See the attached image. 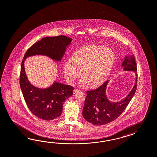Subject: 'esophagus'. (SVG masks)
<instances>
[{
    "label": "esophagus",
    "mask_w": 157,
    "mask_h": 157,
    "mask_svg": "<svg viewBox=\"0 0 157 157\" xmlns=\"http://www.w3.org/2000/svg\"><path fill=\"white\" fill-rule=\"evenodd\" d=\"M79 91H80L79 90H78V89H75V90L73 91V94H77V93L79 92Z\"/></svg>",
    "instance_id": "34e87169"
}]
</instances>
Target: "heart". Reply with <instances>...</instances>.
<instances>
[{"label":"heart","instance_id":"b5f03b06","mask_svg":"<svg viewBox=\"0 0 157 157\" xmlns=\"http://www.w3.org/2000/svg\"><path fill=\"white\" fill-rule=\"evenodd\" d=\"M115 62V54L111 49L98 45L80 48L73 54L71 61L63 66L65 78L73 83L82 72L81 86L90 83L92 87L99 86L106 80Z\"/></svg>","mask_w":157,"mask_h":157}]
</instances>
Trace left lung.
I'll return each mask as SVG.
<instances>
[{"mask_svg":"<svg viewBox=\"0 0 157 157\" xmlns=\"http://www.w3.org/2000/svg\"><path fill=\"white\" fill-rule=\"evenodd\" d=\"M122 66L124 71H132L136 74L134 87L125 99L117 102H112L107 99L106 88L109 81L87 92L82 115L86 121L93 125H103L114 121L121 115L134 96L137 84V68L134 54L125 56Z\"/></svg>","mask_w":157,"mask_h":157,"instance_id":"1","label":"left lung"}]
</instances>
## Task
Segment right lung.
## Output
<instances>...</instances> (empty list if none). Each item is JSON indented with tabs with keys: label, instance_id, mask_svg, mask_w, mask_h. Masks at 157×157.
<instances>
[{
	"label": "right lung",
	"instance_id": "add662e5",
	"mask_svg": "<svg viewBox=\"0 0 157 157\" xmlns=\"http://www.w3.org/2000/svg\"><path fill=\"white\" fill-rule=\"evenodd\" d=\"M71 41L72 38L63 35L44 37L31 46L23 58L20 75V88L31 112L44 120H52L61 116L63 103L73 95L74 87L56 82L48 88L35 87L27 78L24 62L27 57L36 55L46 56L55 61L60 62Z\"/></svg>",
	"mask_w": 157,
	"mask_h": 157
}]
</instances>
